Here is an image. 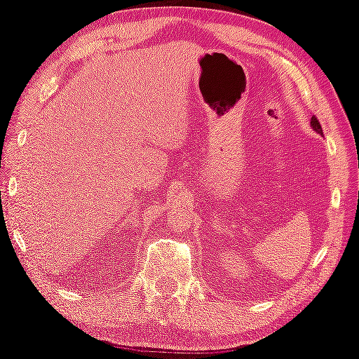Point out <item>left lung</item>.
<instances>
[{"label":"left lung","instance_id":"obj_1","mask_svg":"<svg viewBox=\"0 0 359 359\" xmlns=\"http://www.w3.org/2000/svg\"><path fill=\"white\" fill-rule=\"evenodd\" d=\"M311 127L316 130L317 133H320V135H323V130H322V126H320V122L317 121V117L316 116H312L311 117Z\"/></svg>","mask_w":359,"mask_h":359}]
</instances>
